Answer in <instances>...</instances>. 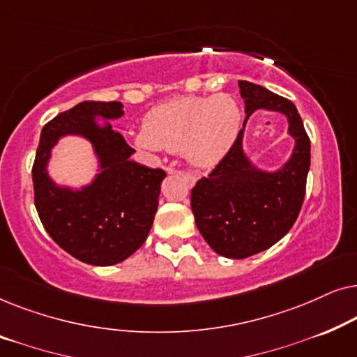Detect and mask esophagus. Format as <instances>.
<instances>
[{"label": "esophagus", "mask_w": 357, "mask_h": 357, "mask_svg": "<svg viewBox=\"0 0 357 357\" xmlns=\"http://www.w3.org/2000/svg\"><path fill=\"white\" fill-rule=\"evenodd\" d=\"M165 170H167L169 174H172V172H174L172 169H165ZM180 174H182V177H183L185 180H187V182H188L190 185H193V183H195V180H197V178H195V175H192V174H187V172H180Z\"/></svg>", "instance_id": "esophagus-1"}]
</instances>
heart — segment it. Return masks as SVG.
<instances>
[{"instance_id": "1", "label": "heart", "mask_w": 357, "mask_h": 357, "mask_svg": "<svg viewBox=\"0 0 357 357\" xmlns=\"http://www.w3.org/2000/svg\"><path fill=\"white\" fill-rule=\"evenodd\" d=\"M241 126V107L231 96L180 97L149 110L131 141L144 153L183 151L197 167H213L236 143Z\"/></svg>"}]
</instances>
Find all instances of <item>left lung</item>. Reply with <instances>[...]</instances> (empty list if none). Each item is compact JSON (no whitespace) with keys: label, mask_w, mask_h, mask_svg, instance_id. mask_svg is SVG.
<instances>
[{"label":"left lung","mask_w":357,"mask_h":357,"mask_svg":"<svg viewBox=\"0 0 357 357\" xmlns=\"http://www.w3.org/2000/svg\"><path fill=\"white\" fill-rule=\"evenodd\" d=\"M245 102V121L236 143L208 177L192 190V211L198 231L218 255L247 258L289 232L299 216L310 169V139L296 105L248 81H238ZM257 109L278 111L288 119L295 138L291 158L276 171L257 168L243 151L248 119Z\"/></svg>","instance_id":"obj_1"}]
</instances>
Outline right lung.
I'll list each match as a JSON object with an SVG mask.
<instances>
[{
    "label": "right lung",
    "mask_w": 357,
    "mask_h": 357,
    "mask_svg": "<svg viewBox=\"0 0 357 357\" xmlns=\"http://www.w3.org/2000/svg\"><path fill=\"white\" fill-rule=\"evenodd\" d=\"M121 115L123 105L116 100H86L56 115L43 126L32 167L43 227L63 250L87 265L110 266L133 255L158 211L165 172L130 159L135 149L107 121ZM65 135L89 140L98 159L95 178L77 189L58 185L47 174L51 149Z\"/></svg>",
    "instance_id": "1"
}]
</instances>
